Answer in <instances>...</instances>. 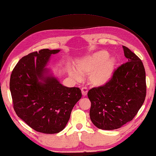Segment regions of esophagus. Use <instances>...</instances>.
I'll return each mask as SVG.
<instances>
[{"label": "esophagus", "instance_id": "obj_1", "mask_svg": "<svg viewBox=\"0 0 156 156\" xmlns=\"http://www.w3.org/2000/svg\"><path fill=\"white\" fill-rule=\"evenodd\" d=\"M81 91H82V94H83V95L84 96H87V92H88V89H87V88H86V87H83L81 89Z\"/></svg>", "mask_w": 156, "mask_h": 156}]
</instances>
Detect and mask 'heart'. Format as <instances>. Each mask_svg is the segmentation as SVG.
<instances>
[{"mask_svg": "<svg viewBox=\"0 0 156 156\" xmlns=\"http://www.w3.org/2000/svg\"><path fill=\"white\" fill-rule=\"evenodd\" d=\"M106 51H99L77 62L76 69L69 67L68 73L76 81L83 79L82 74H89V81L94 86H102L112 78L116 60L108 56Z\"/></svg>", "mask_w": 156, "mask_h": 156, "instance_id": "obj_1", "label": "heart"}]
</instances>
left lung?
I'll list each match as a JSON object with an SVG mask.
<instances>
[{
	"mask_svg": "<svg viewBox=\"0 0 156 156\" xmlns=\"http://www.w3.org/2000/svg\"><path fill=\"white\" fill-rule=\"evenodd\" d=\"M127 61L113 72L112 78L88 91L91 122L100 129L120 128L133 120L146 97V73L142 60L122 46Z\"/></svg>",
	"mask_w": 156,
	"mask_h": 156,
	"instance_id": "obj_1",
	"label": "left lung"
}]
</instances>
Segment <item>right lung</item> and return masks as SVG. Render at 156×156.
I'll use <instances>...</instances> for the list:
<instances>
[{"label":"right lung","instance_id":"1","mask_svg":"<svg viewBox=\"0 0 156 156\" xmlns=\"http://www.w3.org/2000/svg\"><path fill=\"white\" fill-rule=\"evenodd\" d=\"M59 49H43L23 57L10 77L13 107L17 115L34 130L57 133L64 129L81 98L78 87H67L49 76L45 67Z\"/></svg>","mask_w":156,"mask_h":156}]
</instances>
